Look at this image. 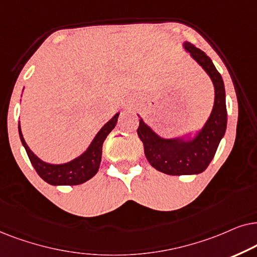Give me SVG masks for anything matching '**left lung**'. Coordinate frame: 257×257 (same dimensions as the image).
<instances>
[{
    "label": "left lung",
    "mask_w": 257,
    "mask_h": 257,
    "mask_svg": "<svg viewBox=\"0 0 257 257\" xmlns=\"http://www.w3.org/2000/svg\"><path fill=\"white\" fill-rule=\"evenodd\" d=\"M183 46L210 76L215 87V102L202 131L190 141L160 138L143 119H140L138 135L145 147L147 160L156 170L167 175H193L204 172L215 156L227 128L225 91L221 74L202 50L189 42H184Z\"/></svg>",
    "instance_id": "8db88e82"
}]
</instances>
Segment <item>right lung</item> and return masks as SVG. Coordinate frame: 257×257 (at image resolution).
<instances>
[{"label": "right lung", "instance_id": "add662e5", "mask_svg": "<svg viewBox=\"0 0 257 257\" xmlns=\"http://www.w3.org/2000/svg\"><path fill=\"white\" fill-rule=\"evenodd\" d=\"M117 118L118 114H116L110 121L102 126L91 145L89 146L87 152L82 154L77 159L64 164H49L40 160L27 146L19 123L20 139L28 154L30 162L41 179L53 186H77V184L84 183L85 181L90 180L98 172L102 156V146H103L104 140L109 135V133L115 128Z\"/></svg>", "mask_w": 257, "mask_h": 257}]
</instances>
